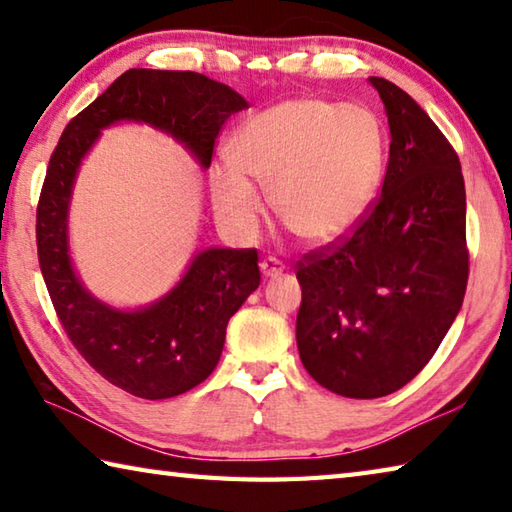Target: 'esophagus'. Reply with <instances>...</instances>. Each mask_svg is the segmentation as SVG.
I'll return each mask as SVG.
<instances>
[{
    "label": "esophagus",
    "instance_id": "obj_1",
    "mask_svg": "<svg viewBox=\"0 0 512 512\" xmlns=\"http://www.w3.org/2000/svg\"><path fill=\"white\" fill-rule=\"evenodd\" d=\"M259 268H262V275L264 277H277V275L284 273V264L279 262L277 257L262 259V262H259Z\"/></svg>",
    "mask_w": 512,
    "mask_h": 512
}]
</instances>
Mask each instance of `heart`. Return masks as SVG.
<instances>
[{
	"label": "heart",
	"mask_w": 512,
	"mask_h": 512,
	"mask_svg": "<svg viewBox=\"0 0 512 512\" xmlns=\"http://www.w3.org/2000/svg\"><path fill=\"white\" fill-rule=\"evenodd\" d=\"M382 155V130L366 108L290 99L237 128L228 157L238 173L213 175L215 210L237 235H255L264 202L250 178L297 237L333 242L366 213Z\"/></svg>",
	"instance_id": "heart-1"
}]
</instances>
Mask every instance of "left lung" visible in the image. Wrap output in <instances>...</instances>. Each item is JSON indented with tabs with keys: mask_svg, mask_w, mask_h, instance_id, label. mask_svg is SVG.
<instances>
[{
	"mask_svg": "<svg viewBox=\"0 0 512 512\" xmlns=\"http://www.w3.org/2000/svg\"><path fill=\"white\" fill-rule=\"evenodd\" d=\"M390 150L382 195L353 233L297 264V348L330 393L375 399L422 370L468 284L466 188L455 148L402 88L370 77Z\"/></svg>",
	"mask_w": 512,
	"mask_h": 512,
	"instance_id": "obj_1",
	"label": "left lung"
}]
</instances>
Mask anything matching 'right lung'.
<instances>
[{
    "instance_id": "1",
    "label": "right lung",
    "mask_w": 512,
    "mask_h": 512,
    "mask_svg": "<svg viewBox=\"0 0 512 512\" xmlns=\"http://www.w3.org/2000/svg\"><path fill=\"white\" fill-rule=\"evenodd\" d=\"M248 108L226 84L190 70L130 68L73 117L50 155L37 204V257L66 335L110 384L142 399H168L202 384L222 355L228 319L259 286L255 248H206L155 304L117 310L79 282L68 255L75 175L102 128L144 122L210 166L226 119Z\"/></svg>"
}]
</instances>
